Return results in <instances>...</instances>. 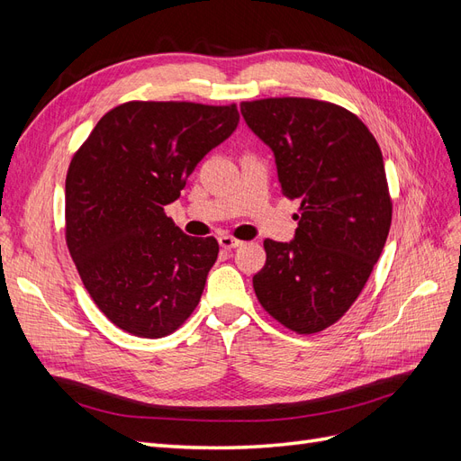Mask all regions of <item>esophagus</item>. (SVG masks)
Segmentation results:
<instances>
[{"instance_id":"esophagus-1","label":"esophagus","mask_w":461,"mask_h":461,"mask_svg":"<svg viewBox=\"0 0 461 461\" xmlns=\"http://www.w3.org/2000/svg\"><path fill=\"white\" fill-rule=\"evenodd\" d=\"M219 246L222 249H232V248L242 246V240L234 239V236H230V234H222V236H219Z\"/></svg>"}]
</instances>
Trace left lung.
Wrapping results in <instances>:
<instances>
[{"instance_id": "8db88e82", "label": "left lung", "mask_w": 461, "mask_h": 461, "mask_svg": "<svg viewBox=\"0 0 461 461\" xmlns=\"http://www.w3.org/2000/svg\"><path fill=\"white\" fill-rule=\"evenodd\" d=\"M240 111L273 149L281 192L300 200L294 240L263 242L256 296L290 330H325L361 294L390 230L381 148L357 115L330 102L265 97Z\"/></svg>"}]
</instances>
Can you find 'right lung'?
<instances>
[{
    "mask_svg": "<svg viewBox=\"0 0 461 461\" xmlns=\"http://www.w3.org/2000/svg\"><path fill=\"white\" fill-rule=\"evenodd\" d=\"M239 119L236 104L134 100L107 111L75 151L67 248L94 303L124 332L161 339L196 310L219 244L185 234L165 205Z\"/></svg>",
    "mask_w": 461,
    "mask_h": 461,
    "instance_id": "add662e5",
    "label": "right lung"
}]
</instances>
